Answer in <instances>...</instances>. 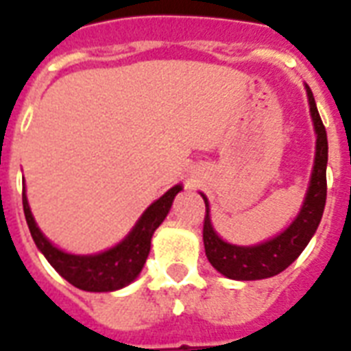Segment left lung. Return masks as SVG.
<instances>
[{
	"mask_svg": "<svg viewBox=\"0 0 351 351\" xmlns=\"http://www.w3.org/2000/svg\"><path fill=\"white\" fill-rule=\"evenodd\" d=\"M306 95H308L312 120H314L315 134H317L314 170H312L311 186H308L300 215L283 233L263 242V244L253 245V247L228 244L211 228L208 199L201 193L204 204H206V215H204V226H202V240H204L206 256L211 265L226 278H231V280H263V278L276 276L300 256L301 251L311 242L312 234L315 233L317 226H319L326 202L328 141H326V129L321 121L317 107H315L314 95H312L308 86H306Z\"/></svg>",
	"mask_w": 351,
	"mask_h": 351,
	"instance_id": "8db88e82",
	"label": "left lung"
}]
</instances>
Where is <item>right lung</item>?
<instances>
[{
    "instance_id": "obj_1",
    "label": "right lung",
    "mask_w": 351,
    "mask_h": 351,
    "mask_svg": "<svg viewBox=\"0 0 351 351\" xmlns=\"http://www.w3.org/2000/svg\"><path fill=\"white\" fill-rule=\"evenodd\" d=\"M181 190V184L170 188L163 197H159L158 201L152 202L145 210L141 219L136 222L125 240H121L120 244L109 251H104L100 254H89V256L68 254L55 247L50 240H46V237L40 233L34 217H32L25 192H23V210H25L26 224L30 228L32 239L60 276L82 291L111 292L129 285L140 274L147 262V256H149L150 239L159 228V224L165 221V217L169 215L173 197Z\"/></svg>"
}]
</instances>
